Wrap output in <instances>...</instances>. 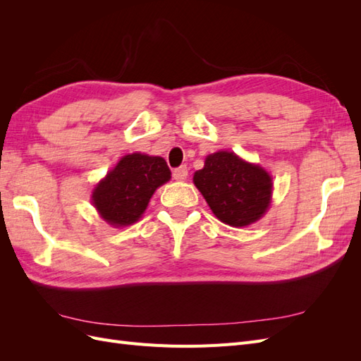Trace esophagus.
I'll return each instance as SVG.
<instances>
[{
  "label": "esophagus",
  "instance_id": "esophagus-1",
  "mask_svg": "<svg viewBox=\"0 0 361 361\" xmlns=\"http://www.w3.org/2000/svg\"><path fill=\"white\" fill-rule=\"evenodd\" d=\"M173 178L176 180H185L188 178V169L185 166H180L178 169L173 170Z\"/></svg>",
  "mask_w": 361,
  "mask_h": 361
}]
</instances>
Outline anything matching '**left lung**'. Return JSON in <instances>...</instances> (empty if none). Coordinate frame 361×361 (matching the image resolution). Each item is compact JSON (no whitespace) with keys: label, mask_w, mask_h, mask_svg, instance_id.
<instances>
[{"label":"left lung","mask_w":361,"mask_h":361,"mask_svg":"<svg viewBox=\"0 0 361 361\" xmlns=\"http://www.w3.org/2000/svg\"><path fill=\"white\" fill-rule=\"evenodd\" d=\"M192 180L215 216L228 226L245 227L256 223L271 203L269 173L233 152L207 155L204 167L194 173Z\"/></svg>","instance_id":"8db88e82"}]
</instances>
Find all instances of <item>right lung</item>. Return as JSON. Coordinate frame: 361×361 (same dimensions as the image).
Returning <instances> with one entry per match:
<instances>
[{
    "mask_svg": "<svg viewBox=\"0 0 361 361\" xmlns=\"http://www.w3.org/2000/svg\"><path fill=\"white\" fill-rule=\"evenodd\" d=\"M171 171L161 157L125 155L96 185L92 202L104 220L114 227L138 221L157 188L169 182Z\"/></svg>",
    "mask_w": 361,
    "mask_h": 361,
    "instance_id": "1",
    "label": "right lung"
}]
</instances>
